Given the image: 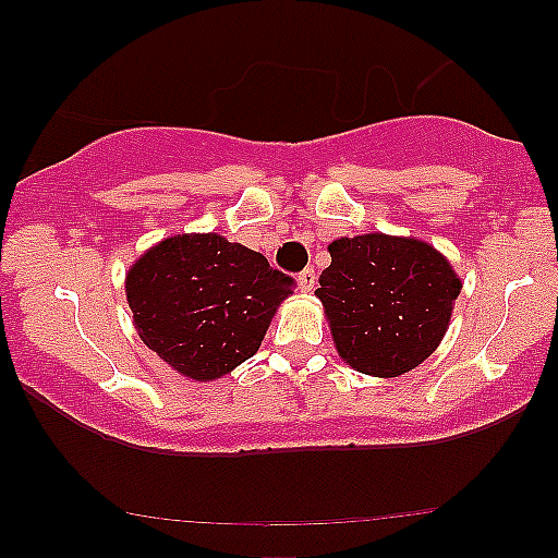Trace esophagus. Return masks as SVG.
I'll use <instances>...</instances> for the list:
<instances>
[{"label":"esophagus","mask_w":558,"mask_h":558,"mask_svg":"<svg viewBox=\"0 0 558 558\" xmlns=\"http://www.w3.org/2000/svg\"><path fill=\"white\" fill-rule=\"evenodd\" d=\"M299 291H304V293H310L312 288H315V270H312V267H306V270H301L299 272Z\"/></svg>","instance_id":"obj_1"}]
</instances>
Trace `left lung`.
Segmentation results:
<instances>
[{"label":"left lung","mask_w":558,"mask_h":558,"mask_svg":"<svg viewBox=\"0 0 558 558\" xmlns=\"http://www.w3.org/2000/svg\"><path fill=\"white\" fill-rule=\"evenodd\" d=\"M317 299L356 373L399 377L438 349L462 280L430 243L364 233L328 246Z\"/></svg>","instance_id":"1"}]
</instances>
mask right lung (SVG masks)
<instances>
[{"label":"right lung","mask_w":558,"mask_h":558,"mask_svg":"<svg viewBox=\"0 0 558 558\" xmlns=\"http://www.w3.org/2000/svg\"><path fill=\"white\" fill-rule=\"evenodd\" d=\"M291 275L217 233L159 241L128 270L125 296L141 341L172 369L207 383L257 354Z\"/></svg>","instance_id":"1"}]
</instances>
